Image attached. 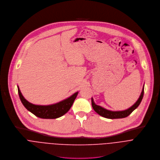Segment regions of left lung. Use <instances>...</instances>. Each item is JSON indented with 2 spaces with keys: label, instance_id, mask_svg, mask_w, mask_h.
<instances>
[{
  "label": "left lung",
  "instance_id": "8db88e82",
  "mask_svg": "<svg viewBox=\"0 0 160 160\" xmlns=\"http://www.w3.org/2000/svg\"><path fill=\"white\" fill-rule=\"evenodd\" d=\"M144 84L143 86L140 97L137 100V102L132 107H131L130 108H129L127 110H122V111H111V110H107L101 106L96 105L95 103L94 102L92 98H91L92 107L94 109V110L98 114L107 118L115 119V118H122L127 117V116H129L135 109H136L138 107V106L140 105L144 96Z\"/></svg>",
  "mask_w": 160,
  "mask_h": 160
}]
</instances>
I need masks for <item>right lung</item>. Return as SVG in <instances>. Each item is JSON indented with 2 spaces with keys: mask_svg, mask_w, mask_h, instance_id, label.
Here are the masks:
<instances>
[{
  "mask_svg": "<svg viewBox=\"0 0 160 160\" xmlns=\"http://www.w3.org/2000/svg\"><path fill=\"white\" fill-rule=\"evenodd\" d=\"M18 89L20 100L24 107L35 116L46 119L57 118L66 114L70 110L78 94V91L76 92L70 97L55 104L37 105L29 103L24 98L18 86Z\"/></svg>",
  "mask_w": 160,
  "mask_h": 160,
  "instance_id": "add662e5",
  "label": "right lung"
}]
</instances>
